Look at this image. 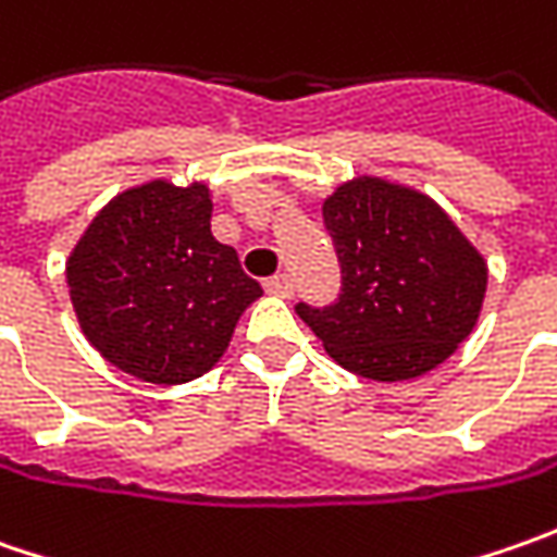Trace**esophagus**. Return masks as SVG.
<instances>
[{
  "label": "esophagus",
  "instance_id": "obj_1",
  "mask_svg": "<svg viewBox=\"0 0 557 557\" xmlns=\"http://www.w3.org/2000/svg\"><path fill=\"white\" fill-rule=\"evenodd\" d=\"M263 288H267L269 294H275V297H290V294H294V282H290V275L278 272V275H269L267 282H263Z\"/></svg>",
  "mask_w": 557,
  "mask_h": 557
}]
</instances>
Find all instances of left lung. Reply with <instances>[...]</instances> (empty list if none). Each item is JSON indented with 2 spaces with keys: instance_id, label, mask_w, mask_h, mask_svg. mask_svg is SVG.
I'll return each mask as SVG.
<instances>
[{
  "instance_id": "8db88e82",
  "label": "left lung",
  "mask_w": 557,
  "mask_h": 557,
  "mask_svg": "<svg viewBox=\"0 0 557 557\" xmlns=\"http://www.w3.org/2000/svg\"><path fill=\"white\" fill-rule=\"evenodd\" d=\"M322 216L341 294L329 307L294 310L334 362L372 381H409L456 354L481 315L486 263L443 207L359 176L325 198Z\"/></svg>"
}]
</instances>
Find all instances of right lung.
<instances>
[{
    "label": "right lung",
    "instance_id": "obj_1",
    "mask_svg": "<svg viewBox=\"0 0 557 557\" xmlns=\"http://www.w3.org/2000/svg\"><path fill=\"white\" fill-rule=\"evenodd\" d=\"M210 188L154 183L108 203L67 260L86 341L120 372L185 384L225 354L242 312L263 294L235 247L210 232Z\"/></svg>",
    "mask_w": 557,
    "mask_h": 557
}]
</instances>
